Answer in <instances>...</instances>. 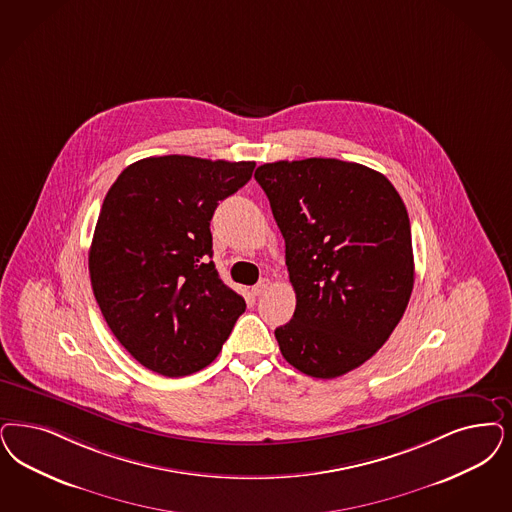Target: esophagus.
<instances>
[{
	"instance_id": "34e87169",
	"label": "esophagus",
	"mask_w": 512,
	"mask_h": 512,
	"mask_svg": "<svg viewBox=\"0 0 512 512\" xmlns=\"http://www.w3.org/2000/svg\"><path fill=\"white\" fill-rule=\"evenodd\" d=\"M268 287H270V282H268V280H266V278H263V280H261V282L257 283V285H253V287H251V293H253V295H257V297H259V295H263V293H266V291H268Z\"/></svg>"
}]
</instances>
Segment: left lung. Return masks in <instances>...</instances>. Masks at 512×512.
I'll return each instance as SVG.
<instances>
[{"label": "left lung", "mask_w": 512, "mask_h": 512, "mask_svg": "<svg viewBox=\"0 0 512 512\" xmlns=\"http://www.w3.org/2000/svg\"><path fill=\"white\" fill-rule=\"evenodd\" d=\"M285 240L297 295L274 331L289 365L336 378L378 352L414 287L405 202L388 177L357 162L278 160L257 168Z\"/></svg>", "instance_id": "left-lung-1"}]
</instances>
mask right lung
Masks as SVG:
<instances>
[{
	"label": "right lung",
	"mask_w": 512,
	"mask_h": 512,
	"mask_svg": "<svg viewBox=\"0 0 512 512\" xmlns=\"http://www.w3.org/2000/svg\"><path fill=\"white\" fill-rule=\"evenodd\" d=\"M255 162L141 159L107 191L89 253L90 283L111 333L168 378L208 367L246 310L210 257V221Z\"/></svg>",
	"instance_id": "1"
}]
</instances>
